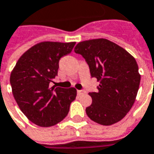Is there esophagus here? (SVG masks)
<instances>
[{"label":"esophagus","mask_w":154,"mask_h":154,"mask_svg":"<svg viewBox=\"0 0 154 154\" xmlns=\"http://www.w3.org/2000/svg\"><path fill=\"white\" fill-rule=\"evenodd\" d=\"M84 93H85L84 90H77V94H78L79 96H81V95H82V94H84Z\"/></svg>","instance_id":"obj_1"}]
</instances>
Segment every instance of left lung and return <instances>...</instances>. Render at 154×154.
Here are the masks:
<instances>
[{"instance_id": "left-lung-1", "label": "left lung", "mask_w": 154, "mask_h": 154, "mask_svg": "<svg viewBox=\"0 0 154 154\" xmlns=\"http://www.w3.org/2000/svg\"><path fill=\"white\" fill-rule=\"evenodd\" d=\"M74 51L86 59L91 76L100 82L97 92L88 94L92 97L86 108L88 118L105 126L122 120L134 105L140 84L134 57L104 38L81 42Z\"/></svg>"}]
</instances>
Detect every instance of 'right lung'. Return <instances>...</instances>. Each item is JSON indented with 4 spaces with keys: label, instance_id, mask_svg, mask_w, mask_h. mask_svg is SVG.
Returning <instances> with one entry per match:
<instances>
[{
    "label": "right lung",
    "instance_id": "right-lung-1",
    "mask_svg": "<svg viewBox=\"0 0 154 154\" xmlns=\"http://www.w3.org/2000/svg\"><path fill=\"white\" fill-rule=\"evenodd\" d=\"M74 45V42H39L26 50L13 68L10 78L13 97L32 123L50 127L67 115L77 90L49 84L57 75L59 59L69 54Z\"/></svg>",
    "mask_w": 154,
    "mask_h": 154
}]
</instances>
